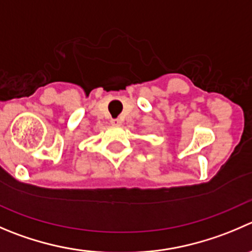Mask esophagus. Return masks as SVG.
<instances>
[{
    "label": "esophagus",
    "mask_w": 252,
    "mask_h": 252,
    "mask_svg": "<svg viewBox=\"0 0 252 252\" xmlns=\"http://www.w3.org/2000/svg\"><path fill=\"white\" fill-rule=\"evenodd\" d=\"M111 123L113 124V126H121L122 121H121V119H112Z\"/></svg>",
    "instance_id": "34e87169"
}]
</instances>
